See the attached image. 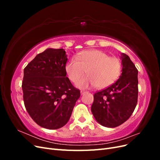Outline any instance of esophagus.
<instances>
[{
    "label": "esophagus",
    "instance_id": "esophagus-1",
    "mask_svg": "<svg viewBox=\"0 0 160 160\" xmlns=\"http://www.w3.org/2000/svg\"><path fill=\"white\" fill-rule=\"evenodd\" d=\"M85 93H88V91H81V95H83V94H85Z\"/></svg>",
    "mask_w": 160,
    "mask_h": 160
}]
</instances>
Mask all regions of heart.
I'll use <instances>...</instances> for the list:
<instances>
[{
    "label": "heart",
    "instance_id": "heart-1",
    "mask_svg": "<svg viewBox=\"0 0 160 160\" xmlns=\"http://www.w3.org/2000/svg\"><path fill=\"white\" fill-rule=\"evenodd\" d=\"M85 71L88 76L80 80L77 86L85 89L95 85L97 88L103 89L118 80L122 71V63L118 58L93 49L78 53L65 65L67 74L73 83L84 75Z\"/></svg>",
    "mask_w": 160,
    "mask_h": 160
}]
</instances>
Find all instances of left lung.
<instances>
[{
  "instance_id": "obj_1",
  "label": "left lung",
  "mask_w": 160,
  "mask_h": 160,
  "mask_svg": "<svg viewBox=\"0 0 160 160\" xmlns=\"http://www.w3.org/2000/svg\"><path fill=\"white\" fill-rule=\"evenodd\" d=\"M122 74L115 83L94 95L91 112L99 124L115 128L130 118L136 107L138 71L128 55L121 53Z\"/></svg>"
}]
</instances>
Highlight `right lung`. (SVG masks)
I'll use <instances>...</instances> for the list:
<instances>
[{
	"label": "right lung",
	"instance_id": "obj_1",
	"mask_svg": "<svg viewBox=\"0 0 160 160\" xmlns=\"http://www.w3.org/2000/svg\"><path fill=\"white\" fill-rule=\"evenodd\" d=\"M63 49L48 48L24 69L23 99L31 118L41 127L57 129L68 122L80 91L66 77Z\"/></svg>",
	"mask_w": 160,
	"mask_h": 160
}]
</instances>
